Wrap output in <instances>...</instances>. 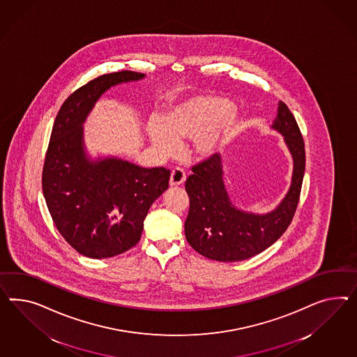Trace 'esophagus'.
<instances>
[{
	"label": "esophagus",
	"mask_w": 357,
	"mask_h": 357,
	"mask_svg": "<svg viewBox=\"0 0 357 357\" xmlns=\"http://www.w3.org/2000/svg\"><path fill=\"white\" fill-rule=\"evenodd\" d=\"M185 182V173H184L183 169L181 167H175L172 172L170 175V185L175 187V185H182Z\"/></svg>",
	"instance_id": "34e87169"
}]
</instances>
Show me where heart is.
<instances>
[{"instance_id":"b5f03b06","label":"heart","mask_w":357,"mask_h":357,"mask_svg":"<svg viewBox=\"0 0 357 357\" xmlns=\"http://www.w3.org/2000/svg\"><path fill=\"white\" fill-rule=\"evenodd\" d=\"M236 123V114L227 100L196 96L169 106L160 121L148 122L146 132L157 152L172 154L176 142L193 139V152L208 158L221 149Z\"/></svg>"}]
</instances>
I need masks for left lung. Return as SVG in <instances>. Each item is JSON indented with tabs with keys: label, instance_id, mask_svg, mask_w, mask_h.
<instances>
[{
	"label": "left lung",
	"instance_id": "8db88e82",
	"mask_svg": "<svg viewBox=\"0 0 357 357\" xmlns=\"http://www.w3.org/2000/svg\"><path fill=\"white\" fill-rule=\"evenodd\" d=\"M271 128L283 135L294 161L289 192L271 212L256 214L231 203L220 154L193 166L185 181L190 211L184 234L190 245L204 257L221 262L247 260L278 241L292 221L305 170L304 140L295 116L282 101Z\"/></svg>",
	"mask_w": 357,
	"mask_h": 357
}]
</instances>
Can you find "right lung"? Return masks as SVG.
I'll return each instance as SVG.
<instances>
[{
    "mask_svg": "<svg viewBox=\"0 0 357 357\" xmlns=\"http://www.w3.org/2000/svg\"><path fill=\"white\" fill-rule=\"evenodd\" d=\"M144 77L119 71L88 82L66 98L53 125L43 192L59 234L89 259L113 257L136 245L151 205L169 188L165 167H140L118 157L92 160L84 146L83 123L97 100L109 88Z\"/></svg>",
    "mask_w": 357,
    "mask_h": 357,
    "instance_id": "obj_1",
    "label": "right lung"
}]
</instances>
